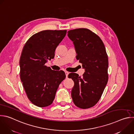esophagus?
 Returning <instances> with one entry per match:
<instances>
[{
	"label": "esophagus",
	"mask_w": 134,
	"mask_h": 134,
	"mask_svg": "<svg viewBox=\"0 0 134 134\" xmlns=\"http://www.w3.org/2000/svg\"><path fill=\"white\" fill-rule=\"evenodd\" d=\"M65 74H66V78H67L68 77V74H69V72H68V71H65Z\"/></svg>",
	"instance_id": "obj_1"
}]
</instances>
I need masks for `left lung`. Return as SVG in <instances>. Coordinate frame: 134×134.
<instances>
[{"label": "left lung", "instance_id": "obj_1", "mask_svg": "<svg viewBox=\"0 0 134 134\" xmlns=\"http://www.w3.org/2000/svg\"><path fill=\"white\" fill-rule=\"evenodd\" d=\"M68 36L73 41L76 59L85 72L81 77L70 73L74 81L71 97L74 104L81 109L93 107L99 101L108 79V59L100 38L87 28L69 30Z\"/></svg>", "mask_w": 134, "mask_h": 134}]
</instances>
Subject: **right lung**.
<instances>
[{
  "label": "right lung",
  "mask_w": 134,
  "mask_h": 134,
  "mask_svg": "<svg viewBox=\"0 0 134 134\" xmlns=\"http://www.w3.org/2000/svg\"><path fill=\"white\" fill-rule=\"evenodd\" d=\"M67 30H46L37 32L27 41L20 58V77L29 100L39 107L52 104L64 71H54L45 65L53 59L55 50Z\"/></svg>",
  "instance_id": "add662e5"
}]
</instances>
